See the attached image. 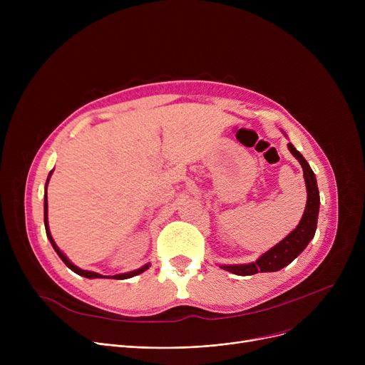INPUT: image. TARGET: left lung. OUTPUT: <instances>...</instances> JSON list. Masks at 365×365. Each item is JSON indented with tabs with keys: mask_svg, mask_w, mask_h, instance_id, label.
Returning <instances> with one entry per match:
<instances>
[{
	"mask_svg": "<svg viewBox=\"0 0 365 365\" xmlns=\"http://www.w3.org/2000/svg\"><path fill=\"white\" fill-rule=\"evenodd\" d=\"M287 146H289L292 155L300 163L303 168L306 194H308L303 216L299 225L296 226V229H293V231L284 240H281L277 245H274L271 250L263 253L256 262L242 263V264H219L222 269L227 272H232L241 277L255 275L259 272H277L282 269V267H285L287 264H290L304 250V248L308 247V244L315 235L318 213H319V190L317 185V178L314 175L312 168L309 167L308 161L303 158L302 153L292 143H289Z\"/></svg>",
	"mask_w": 365,
	"mask_h": 365,
	"instance_id": "left-lung-1",
	"label": "left lung"
}]
</instances>
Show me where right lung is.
<instances>
[{
  "instance_id": "1",
  "label": "right lung",
  "mask_w": 365,
  "mask_h": 365,
  "mask_svg": "<svg viewBox=\"0 0 365 365\" xmlns=\"http://www.w3.org/2000/svg\"><path fill=\"white\" fill-rule=\"evenodd\" d=\"M51 173H53V170L48 173V178H47V182H46V195H44V226H46V234H47V238L50 240V242H51V245H53V248H54V252L57 253V256H59L61 259H62V262L69 267L71 271H73L75 274H78V275H81V277H84V278H90V279H93V278H103L101 274H98V272H91V271H84V269H81V267H78L76 264H73L68 257H66V255L61 250L59 247L56 245V242H54V240H53V237H51V234H50V227H48V204H47V186H48V180H50V178H51ZM149 263H146V264H143L142 267H139V269H134V271H130V272H125V274H117V275H113V277H110V278H113V279H127V278H131V277H136V275H139V274H142V272H145L146 269H149Z\"/></svg>"
}]
</instances>
